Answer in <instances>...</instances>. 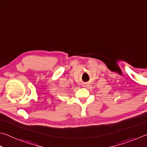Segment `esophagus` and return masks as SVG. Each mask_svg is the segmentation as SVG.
Here are the masks:
<instances>
[{"label":"esophagus","mask_w":147,"mask_h":147,"mask_svg":"<svg viewBox=\"0 0 147 147\" xmlns=\"http://www.w3.org/2000/svg\"><path fill=\"white\" fill-rule=\"evenodd\" d=\"M88 86H89V85L88 83H86L85 84H84V87H85V88H87V87H88Z\"/></svg>","instance_id":"1"}]
</instances>
